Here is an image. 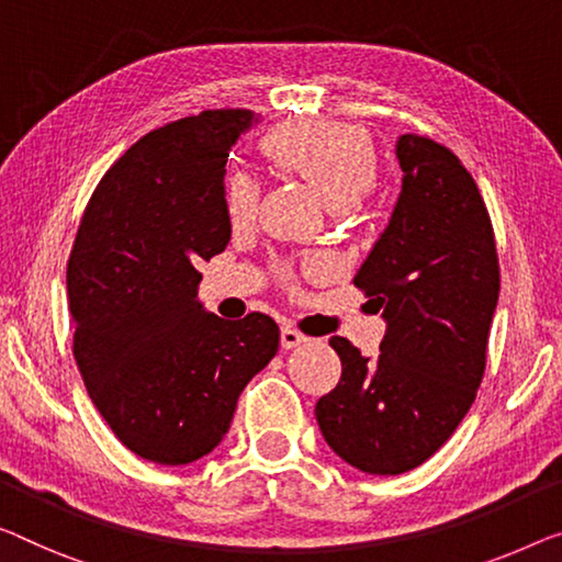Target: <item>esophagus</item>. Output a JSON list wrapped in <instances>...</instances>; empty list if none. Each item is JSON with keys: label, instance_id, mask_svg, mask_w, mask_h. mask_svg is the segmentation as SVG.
I'll return each mask as SVG.
<instances>
[{"label": "esophagus", "instance_id": "esophagus-1", "mask_svg": "<svg viewBox=\"0 0 562 562\" xmlns=\"http://www.w3.org/2000/svg\"><path fill=\"white\" fill-rule=\"evenodd\" d=\"M280 340H282V348H284V350H292V348L303 346V342H305L307 338H305V335L300 333V330L292 328V325H284L282 333H280Z\"/></svg>", "mask_w": 562, "mask_h": 562}]
</instances>
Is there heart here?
I'll use <instances>...</instances> for the list:
<instances>
[{
	"instance_id": "1",
	"label": "heart",
	"mask_w": 562,
	"mask_h": 562,
	"mask_svg": "<svg viewBox=\"0 0 562 562\" xmlns=\"http://www.w3.org/2000/svg\"><path fill=\"white\" fill-rule=\"evenodd\" d=\"M262 154L274 169L305 181L323 204L350 209L375 187L371 138L358 125L335 121H288L262 138ZM257 189L245 173L227 181V209L234 222L255 214Z\"/></svg>"
}]
</instances>
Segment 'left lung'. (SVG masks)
Returning a JSON list of instances; mask_svg holds the SVG:
<instances>
[{
  "label": "left lung",
  "instance_id": "left-lung-1",
  "mask_svg": "<svg viewBox=\"0 0 562 562\" xmlns=\"http://www.w3.org/2000/svg\"><path fill=\"white\" fill-rule=\"evenodd\" d=\"M401 191L356 272L386 321L381 353L333 335L342 375L315 406L328 447L366 474H404L447 441L480 389L499 297L495 232L480 189L437 140H396Z\"/></svg>",
  "mask_w": 562,
  "mask_h": 562
}]
</instances>
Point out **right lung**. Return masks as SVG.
Returning <instances> with one entry per match:
<instances>
[{"label": "right lung", "mask_w": 562, "mask_h": 562, "mask_svg": "<svg viewBox=\"0 0 562 562\" xmlns=\"http://www.w3.org/2000/svg\"><path fill=\"white\" fill-rule=\"evenodd\" d=\"M259 119L204 111L115 161L67 262L72 353L100 416L133 454L191 464L220 447L239 393L280 348L270 315L224 321L199 300L201 259L232 239L229 150Z\"/></svg>", "instance_id": "right-lung-1"}]
</instances>
